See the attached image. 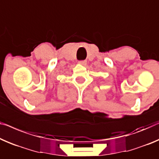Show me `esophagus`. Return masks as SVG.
I'll list each match as a JSON object with an SVG mask.
<instances>
[{
    "label": "esophagus",
    "mask_w": 159,
    "mask_h": 159,
    "mask_svg": "<svg viewBox=\"0 0 159 159\" xmlns=\"http://www.w3.org/2000/svg\"><path fill=\"white\" fill-rule=\"evenodd\" d=\"M79 63L80 65L86 66V63H87V61H79Z\"/></svg>",
    "instance_id": "1"
}]
</instances>
